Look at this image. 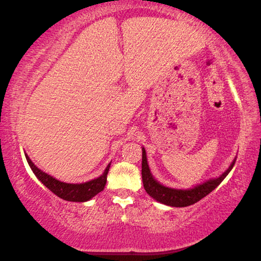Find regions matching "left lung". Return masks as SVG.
I'll return each mask as SVG.
<instances>
[{
  "label": "left lung",
  "instance_id": "8db88e82",
  "mask_svg": "<svg viewBox=\"0 0 261 261\" xmlns=\"http://www.w3.org/2000/svg\"><path fill=\"white\" fill-rule=\"evenodd\" d=\"M236 159L232 161L230 167L224 171V173L218 178L210 179L207 182L197 185L193 189L189 190H177L163 187L162 184L156 182V179L153 178L151 170L148 168L146 151L143 148V161H141V176H143V184L144 189L151 196L153 199L161 202L168 206L173 207H185L196 204L202 198L206 197L207 194L211 193L218 185L226 178V176L230 173L233 165H235Z\"/></svg>",
  "mask_w": 261,
  "mask_h": 261
}]
</instances>
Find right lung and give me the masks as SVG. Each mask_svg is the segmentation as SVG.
Segmentation results:
<instances>
[{
	"mask_svg": "<svg viewBox=\"0 0 261 261\" xmlns=\"http://www.w3.org/2000/svg\"><path fill=\"white\" fill-rule=\"evenodd\" d=\"M26 160H28L31 169L37 176L38 179L45 185L46 188L50 190L53 193H55L57 197L62 198V199L68 200V201H87L90 200L91 198H93L95 194L102 191L105 189L106 182H107V174L110 167V163L106 168L103 174L100 176V177L92 179L90 182L86 183H81V184H70V183H64L61 182V180H57L56 178L51 177L50 175L43 173L42 170L39 169V168L34 165V163L31 161V159L26 155Z\"/></svg>",
	"mask_w": 261,
	"mask_h": 261,
	"instance_id": "right-lung-1",
	"label": "right lung"
}]
</instances>
